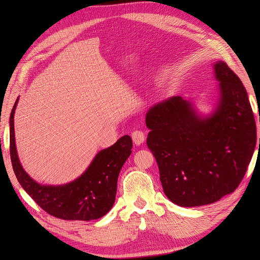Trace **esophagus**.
<instances>
[{"mask_svg":"<svg viewBox=\"0 0 260 260\" xmlns=\"http://www.w3.org/2000/svg\"><path fill=\"white\" fill-rule=\"evenodd\" d=\"M131 138L133 140V143H135L136 145L142 144L144 142V140H145L144 133L142 131H140V130H135V131H133L131 133Z\"/></svg>","mask_w":260,"mask_h":260,"instance_id":"obj_1","label":"esophagus"}]
</instances>
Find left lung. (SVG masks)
Instances as JSON below:
<instances>
[{
	"label": "left lung",
	"instance_id": "8db88e82",
	"mask_svg": "<svg viewBox=\"0 0 260 260\" xmlns=\"http://www.w3.org/2000/svg\"><path fill=\"white\" fill-rule=\"evenodd\" d=\"M214 69L219 98L210 116L200 117L191 102L172 96L145 117L146 143L164 192L182 207L208 205L232 193L255 151L256 122L245 88L224 61Z\"/></svg>",
	"mask_w": 260,
	"mask_h": 260
}]
</instances>
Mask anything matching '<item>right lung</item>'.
I'll return each mask as SVG.
<instances>
[{
    "label": "right lung",
    "instance_id": "right-lung-1",
    "mask_svg": "<svg viewBox=\"0 0 260 260\" xmlns=\"http://www.w3.org/2000/svg\"><path fill=\"white\" fill-rule=\"evenodd\" d=\"M15 102L10 117V153L18 182L31 199L51 216L64 220L99 219L113 207L117 180L123 164L131 154L132 140L121 137L117 142L98 153L84 174L64 185H42L31 179L19 161L15 144Z\"/></svg>",
    "mask_w": 260,
    "mask_h": 260
}]
</instances>
